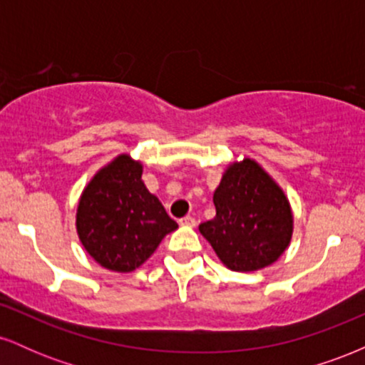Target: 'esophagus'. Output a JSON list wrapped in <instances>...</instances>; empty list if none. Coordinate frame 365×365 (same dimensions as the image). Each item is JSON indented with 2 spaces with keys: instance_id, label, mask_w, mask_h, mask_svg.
Returning a JSON list of instances; mask_svg holds the SVG:
<instances>
[{
  "instance_id": "obj_1",
  "label": "esophagus",
  "mask_w": 365,
  "mask_h": 365,
  "mask_svg": "<svg viewBox=\"0 0 365 365\" xmlns=\"http://www.w3.org/2000/svg\"><path fill=\"white\" fill-rule=\"evenodd\" d=\"M180 225H183V226H195L197 221H195L194 216H185V217H182V220H180Z\"/></svg>"
}]
</instances>
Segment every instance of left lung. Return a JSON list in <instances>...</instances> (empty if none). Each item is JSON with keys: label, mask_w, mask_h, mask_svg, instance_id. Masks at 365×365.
<instances>
[{"label": "left lung", "mask_w": 365, "mask_h": 365, "mask_svg": "<svg viewBox=\"0 0 365 365\" xmlns=\"http://www.w3.org/2000/svg\"><path fill=\"white\" fill-rule=\"evenodd\" d=\"M212 202L216 216L199 230L233 271H257L284 252L293 217L287 197L252 159L230 166Z\"/></svg>", "instance_id": "left-lung-1"}]
</instances>
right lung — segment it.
<instances>
[{
    "label": "right lung",
    "instance_id": "add662e5",
    "mask_svg": "<svg viewBox=\"0 0 365 365\" xmlns=\"http://www.w3.org/2000/svg\"><path fill=\"white\" fill-rule=\"evenodd\" d=\"M156 195L142 182V165L121 154L91 180L77 209V232L94 261L128 273L177 230Z\"/></svg>",
    "mask_w": 365,
    "mask_h": 365
}]
</instances>
